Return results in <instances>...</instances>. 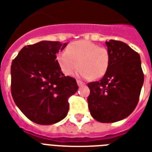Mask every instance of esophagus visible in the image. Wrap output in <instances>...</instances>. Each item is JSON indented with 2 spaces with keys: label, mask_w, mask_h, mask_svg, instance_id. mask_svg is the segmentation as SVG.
I'll list each match as a JSON object with an SVG mask.
<instances>
[{
  "label": "esophagus",
  "mask_w": 152,
  "mask_h": 152,
  "mask_svg": "<svg viewBox=\"0 0 152 152\" xmlns=\"http://www.w3.org/2000/svg\"><path fill=\"white\" fill-rule=\"evenodd\" d=\"M76 82H77V85H78V86H82V85H85V84H84L83 82L80 81V80H77Z\"/></svg>",
  "instance_id": "esophagus-1"
}]
</instances>
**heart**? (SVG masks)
<instances>
[{"label":"heart","mask_w":152,"mask_h":152,"mask_svg":"<svg viewBox=\"0 0 152 152\" xmlns=\"http://www.w3.org/2000/svg\"><path fill=\"white\" fill-rule=\"evenodd\" d=\"M57 62L63 72L71 76L80 67L76 75L85 79H97L106 73L110 65V54L106 48L88 40L72 42L67 50L57 55Z\"/></svg>","instance_id":"1"}]
</instances>
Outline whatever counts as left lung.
<instances>
[{
    "mask_svg": "<svg viewBox=\"0 0 152 152\" xmlns=\"http://www.w3.org/2000/svg\"><path fill=\"white\" fill-rule=\"evenodd\" d=\"M110 65L102 80L88 84V109L100 122H115L132 113L144 81L140 56L121 41L105 42Z\"/></svg>",
    "mask_w": 152,
    "mask_h": 152,
    "instance_id": "obj_1",
    "label": "left lung"
}]
</instances>
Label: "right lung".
Masks as SVG:
<instances>
[{
    "label": "right lung",
    "instance_id": "right-lung-1",
    "mask_svg": "<svg viewBox=\"0 0 152 152\" xmlns=\"http://www.w3.org/2000/svg\"><path fill=\"white\" fill-rule=\"evenodd\" d=\"M67 43L41 41L19 51L11 65V93L17 106L30 121L51 125L69 109L68 98L78 90L76 80L65 76L56 54Z\"/></svg>",
    "mask_w": 152,
    "mask_h": 152
}]
</instances>
